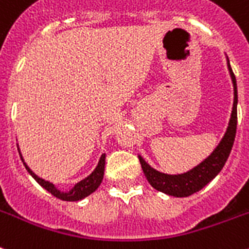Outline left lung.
Segmentation results:
<instances>
[{
    "label": "left lung",
    "mask_w": 249,
    "mask_h": 249,
    "mask_svg": "<svg viewBox=\"0 0 249 249\" xmlns=\"http://www.w3.org/2000/svg\"><path fill=\"white\" fill-rule=\"evenodd\" d=\"M228 69H229L230 76L233 80L234 87V104L231 118L229 121V126L226 129V133L219 145L213 149V152L207 159H205L199 165L193 167L192 170L178 175H170L155 170L148 163L145 162L142 156L139 157V162L142 165L143 173L148 183L152 185L156 191L162 192L165 195L174 196V197H188L196 192L201 191L202 188L207 185L225 165L226 160L229 157L230 151L233 148L234 139L236 133V105H238V90H236V80L233 70L230 68V62L228 60Z\"/></svg>",
    "instance_id": "left-lung-1"
}]
</instances>
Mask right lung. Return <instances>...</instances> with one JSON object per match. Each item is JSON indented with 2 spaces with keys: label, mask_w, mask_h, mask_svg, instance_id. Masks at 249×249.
I'll return each mask as SVG.
<instances>
[{
  "label": "right lung",
  "mask_w": 249,
  "mask_h": 249,
  "mask_svg": "<svg viewBox=\"0 0 249 249\" xmlns=\"http://www.w3.org/2000/svg\"><path fill=\"white\" fill-rule=\"evenodd\" d=\"M20 157H21V161L24 162L21 153H20ZM105 159H106V155L104 153V155L101 156V159H100V161H98V165L96 166V169L92 171V174H90V175H88L86 179H83V180H80L79 183H76L75 185H74V187H72L69 192L58 191L57 188L54 187V184H52L51 181L44 180V179L39 178L38 175H36L33 171L30 170L29 166H28L25 162H24V166H25V169L28 170V173H29L30 175H32V177H33L36 180H37V183L39 184V185H42V187H43L46 191L50 192L52 196H54V197L58 198V199H62V201L74 202V201H80V199H83V198L88 197V196L92 195L93 192L96 191L97 188L100 187V184L102 183V179H104Z\"/></svg>",
  "instance_id": "add662e5"
}]
</instances>
